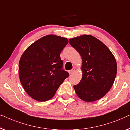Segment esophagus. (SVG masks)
Wrapping results in <instances>:
<instances>
[{"label":"esophagus","mask_w":130,"mask_h":130,"mask_svg":"<svg viewBox=\"0 0 130 130\" xmlns=\"http://www.w3.org/2000/svg\"><path fill=\"white\" fill-rule=\"evenodd\" d=\"M75 69H71V70H69V74L70 75L73 74H74V72H75Z\"/></svg>","instance_id":"esophagus-1"}]
</instances>
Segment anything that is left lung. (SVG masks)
I'll return each mask as SVG.
<instances>
[{
  "label": "left lung",
  "mask_w": 130,
  "mask_h": 130,
  "mask_svg": "<svg viewBox=\"0 0 130 130\" xmlns=\"http://www.w3.org/2000/svg\"><path fill=\"white\" fill-rule=\"evenodd\" d=\"M69 42L82 59V79L74 86L76 95L88 102L100 100L114 83L117 65L114 55L101 41L90 35L71 38Z\"/></svg>",
  "instance_id": "1"
}]
</instances>
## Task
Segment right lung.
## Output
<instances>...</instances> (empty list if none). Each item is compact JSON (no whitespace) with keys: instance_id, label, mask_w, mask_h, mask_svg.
<instances>
[{"instance_id":"add662e5","label":"right lung","mask_w":130,"mask_h":130,"mask_svg":"<svg viewBox=\"0 0 130 130\" xmlns=\"http://www.w3.org/2000/svg\"><path fill=\"white\" fill-rule=\"evenodd\" d=\"M68 43L67 38L47 35L30 45L22 55L19 76L25 91L33 99L46 101L69 76L62 69L60 54Z\"/></svg>"}]
</instances>
